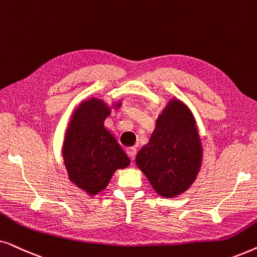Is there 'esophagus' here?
Listing matches in <instances>:
<instances>
[{
  "label": "esophagus",
  "instance_id": "1",
  "mask_svg": "<svg viewBox=\"0 0 257 257\" xmlns=\"http://www.w3.org/2000/svg\"><path fill=\"white\" fill-rule=\"evenodd\" d=\"M126 153H127V156L130 157V159L133 160L136 158L137 149H136V147H127V149H126Z\"/></svg>",
  "mask_w": 257,
  "mask_h": 257
}]
</instances>
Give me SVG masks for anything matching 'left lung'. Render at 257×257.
<instances>
[{
	"label": "left lung",
	"instance_id": "obj_1",
	"mask_svg": "<svg viewBox=\"0 0 257 257\" xmlns=\"http://www.w3.org/2000/svg\"><path fill=\"white\" fill-rule=\"evenodd\" d=\"M201 153L191 112L181 101L171 100L158 118L149 145L137 154L136 163L157 193L172 198L194 181Z\"/></svg>",
	"mask_w": 257,
	"mask_h": 257
}]
</instances>
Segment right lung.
Masks as SVG:
<instances>
[{"label":"right lung","instance_id":"right-lung-1","mask_svg":"<svg viewBox=\"0 0 257 257\" xmlns=\"http://www.w3.org/2000/svg\"><path fill=\"white\" fill-rule=\"evenodd\" d=\"M108 113L99 99L83 101L73 113L63 146L70 180L89 194L103 191L115 170L130 165L128 157L104 127Z\"/></svg>","mask_w":257,"mask_h":257}]
</instances>
